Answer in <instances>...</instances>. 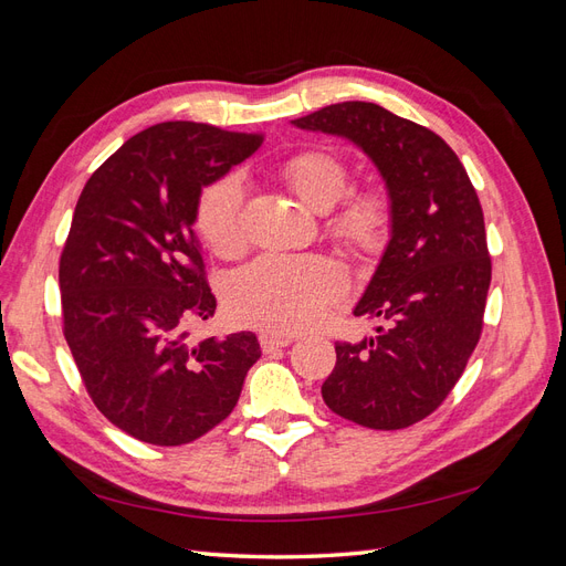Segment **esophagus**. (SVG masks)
I'll return each instance as SVG.
<instances>
[{
	"label": "esophagus",
	"mask_w": 566,
	"mask_h": 566,
	"mask_svg": "<svg viewBox=\"0 0 566 566\" xmlns=\"http://www.w3.org/2000/svg\"><path fill=\"white\" fill-rule=\"evenodd\" d=\"M293 342H295V335H273V333H262L260 335V345H262L264 354L293 345Z\"/></svg>",
	"instance_id": "1"
}]
</instances>
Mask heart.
I'll return each instance as SVG.
<instances>
[{"label": "heart", "mask_w": 566, "mask_h": 566, "mask_svg": "<svg viewBox=\"0 0 566 566\" xmlns=\"http://www.w3.org/2000/svg\"><path fill=\"white\" fill-rule=\"evenodd\" d=\"M287 186L314 212H328L345 193L347 167L325 150H306L283 167ZM243 186L224 177L202 193L198 231L217 252L243 243ZM389 231V205L375 193H356L335 219L333 233L361 252L378 250ZM345 290L339 269L323 256L264 254L238 269L227 287V306L235 321L269 333H295L310 325L325 304Z\"/></svg>", "instance_id": "1"}]
</instances>
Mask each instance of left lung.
Returning a JSON list of instances; mask_svg holds the SVG:
<instances>
[{
    "label": "left lung",
    "instance_id": "left-lung-1",
    "mask_svg": "<svg viewBox=\"0 0 566 566\" xmlns=\"http://www.w3.org/2000/svg\"><path fill=\"white\" fill-rule=\"evenodd\" d=\"M290 125L349 142L385 184L389 241L354 316L387 325L337 342L321 394L356 424L403 430L449 397L482 335L491 283L482 205L441 136L378 104L345 101Z\"/></svg>",
    "mask_w": 566,
    "mask_h": 566
}]
</instances>
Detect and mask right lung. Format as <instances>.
Masks as SVG:
<instances>
[{"label": "right lung", "instance_id": "right-lung-1", "mask_svg": "<svg viewBox=\"0 0 566 566\" xmlns=\"http://www.w3.org/2000/svg\"><path fill=\"white\" fill-rule=\"evenodd\" d=\"M262 136L200 123L153 125L90 177L61 254L63 333L92 401L129 437L181 447L241 397L260 342L250 331L186 339L217 300L193 231L202 188Z\"/></svg>", "mask_w": 566, "mask_h": 566}]
</instances>
